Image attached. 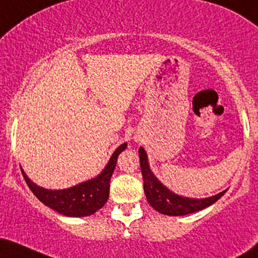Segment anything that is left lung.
Returning a JSON list of instances; mask_svg holds the SVG:
<instances>
[{
  "label": "left lung",
  "instance_id": "1",
  "mask_svg": "<svg viewBox=\"0 0 258 258\" xmlns=\"http://www.w3.org/2000/svg\"><path fill=\"white\" fill-rule=\"evenodd\" d=\"M140 153V161H141V171L143 176V188L146 194L147 201L155 211H158L161 214L166 216H186V214L195 213V212L201 211L203 208H207L214 202H217L226 191L220 192V194L208 198H187L181 197L177 195L172 194L170 189H168L165 186H163L158 181L157 177L153 175L148 165V159L144 149L141 147L138 149Z\"/></svg>",
  "mask_w": 258,
  "mask_h": 258
}]
</instances>
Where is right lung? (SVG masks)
I'll return each mask as SVG.
<instances>
[{
  "label": "right lung",
  "mask_w": 258,
  "mask_h": 258,
  "mask_svg": "<svg viewBox=\"0 0 258 258\" xmlns=\"http://www.w3.org/2000/svg\"><path fill=\"white\" fill-rule=\"evenodd\" d=\"M126 147L127 144L123 143L116 149L110 158L106 168L99 176L71 188L58 189V191L45 189L33 183L28 179L24 171H22V174L33 194L47 207L55 209L56 212L67 217L92 216L105 205L109 198L110 179L115 170L118 154L124 151Z\"/></svg>",
  "instance_id": "right-lung-1"
}]
</instances>
